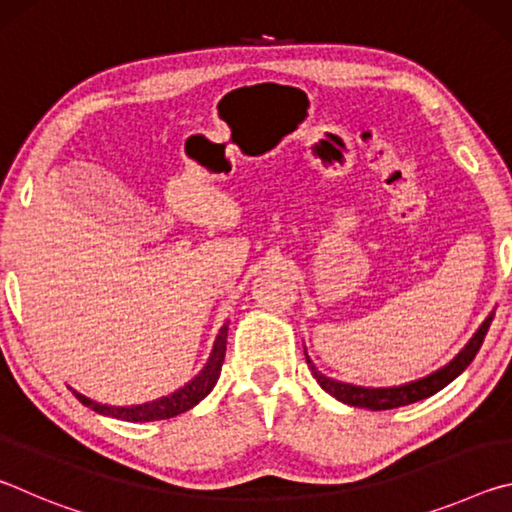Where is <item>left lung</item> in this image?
<instances>
[{"label": "left lung", "instance_id": "obj_1", "mask_svg": "<svg viewBox=\"0 0 512 512\" xmlns=\"http://www.w3.org/2000/svg\"><path fill=\"white\" fill-rule=\"evenodd\" d=\"M492 323V316L485 320V323L479 327V332L474 334V339L465 345V350L458 354V357L449 363V366L440 368L433 375L411 381V384L397 386V388H363V386H352V384H343V381L329 379L323 372H318L314 363L307 357V363L311 372L320 386L325 388L329 395H334L336 400H341L350 406H361V409H370V411H388V409H397V406H406L413 402H420L424 397H431L433 393H438L440 388H445L449 381H454L461 372L470 366L472 359L476 357V352L481 350L485 334H488Z\"/></svg>", "mask_w": 512, "mask_h": 512}]
</instances>
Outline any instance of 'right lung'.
<instances>
[{"mask_svg": "<svg viewBox=\"0 0 512 512\" xmlns=\"http://www.w3.org/2000/svg\"><path fill=\"white\" fill-rule=\"evenodd\" d=\"M225 339H228V325H223L219 336H216L212 357H210V361H207V366L201 370V375L194 377L187 386L180 388V391L171 393L167 397H160V400H155V402L137 404V406H108V404L92 402L90 397H85L81 393H74V395L79 397V402L90 406L92 411H97L101 415H110V418H117V420L153 422V420L176 418V415L185 413L192 409V406H196L214 388L216 379H219V375H221V366L225 359Z\"/></svg>", "mask_w": 512, "mask_h": 512, "instance_id": "add662e5", "label": "right lung"}]
</instances>
